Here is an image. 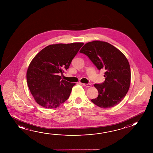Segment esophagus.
<instances>
[{
	"label": "esophagus",
	"mask_w": 153,
	"mask_h": 153,
	"mask_svg": "<svg viewBox=\"0 0 153 153\" xmlns=\"http://www.w3.org/2000/svg\"><path fill=\"white\" fill-rule=\"evenodd\" d=\"M82 84H83L84 86H86V87H90L91 86V84H89V83H88V84H84V83H82Z\"/></svg>",
	"instance_id": "1"
}]
</instances>
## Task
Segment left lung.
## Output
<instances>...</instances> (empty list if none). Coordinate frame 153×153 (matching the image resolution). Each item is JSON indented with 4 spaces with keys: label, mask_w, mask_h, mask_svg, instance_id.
<instances>
[{
    "label": "left lung",
    "mask_w": 153,
    "mask_h": 153,
    "mask_svg": "<svg viewBox=\"0 0 153 153\" xmlns=\"http://www.w3.org/2000/svg\"><path fill=\"white\" fill-rule=\"evenodd\" d=\"M79 52L88 56L98 70H105L104 82L94 85L99 95L91 101L102 108L118 105L130 85V67L125 55L109 43L98 40L86 43Z\"/></svg>",
    "instance_id": "1"
}]
</instances>
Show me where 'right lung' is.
<instances>
[{
  "label": "right lung",
  "instance_id": "right-lung-1",
  "mask_svg": "<svg viewBox=\"0 0 153 153\" xmlns=\"http://www.w3.org/2000/svg\"><path fill=\"white\" fill-rule=\"evenodd\" d=\"M83 43L48 45L36 55L27 73L29 88L36 102L55 108L68 99L75 83L61 79Z\"/></svg>",
  "mask_w": 153,
  "mask_h": 153
}]
</instances>
